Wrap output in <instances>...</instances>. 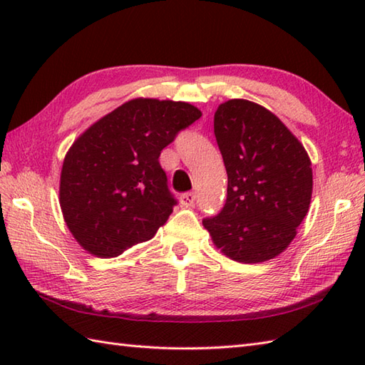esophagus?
Instances as JSON below:
<instances>
[{
	"label": "esophagus",
	"mask_w": 365,
	"mask_h": 365,
	"mask_svg": "<svg viewBox=\"0 0 365 365\" xmlns=\"http://www.w3.org/2000/svg\"><path fill=\"white\" fill-rule=\"evenodd\" d=\"M195 200H196V195L195 192H185V195H182L180 196V204H182V207H192L195 205Z\"/></svg>",
	"instance_id": "esophagus-1"
}]
</instances>
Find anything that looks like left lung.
Here are the masks:
<instances>
[{
    "label": "left lung",
    "instance_id": "8db88e82",
    "mask_svg": "<svg viewBox=\"0 0 365 365\" xmlns=\"http://www.w3.org/2000/svg\"><path fill=\"white\" fill-rule=\"evenodd\" d=\"M215 136L227 170V199L204 227L232 260L274 259L309 212L311 158L277 115L245 98L218 106Z\"/></svg>",
    "mask_w": 365,
    "mask_h": 365
}]
</instances>
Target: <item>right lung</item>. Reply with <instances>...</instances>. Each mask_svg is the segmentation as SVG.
<instances>
[{
  "label": "right lung",
  "mask_w": 365,
  "mask_h": 365,
  "mask_svg": "<svg viewBox=\"0 0 365 365\" xmlns=\"http://www.w3.org/2000/svg\"><path fill=\"white\" fill-rule=\"evenodd\" d=\"M200 115L190 103L139 97L75 139L61 169L59 204L83 250L110 259L153 238L175 205L160 153Z\"/></svg>",
  "instance_id": "obj_1"
}]
</instances>
